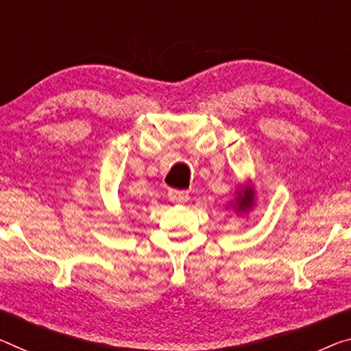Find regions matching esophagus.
<instances>
[{"mask_svg":"<svg viewBox=\"0 0 351 351\" xmlns=\"http://www.w3.org/2000/svg\"><path fill=\"white\" fill-rule=\"evenodd\" d=\"M169 199H171V202H174V204H185L188 199H190V194H188V191L171 190L169 191Z\"/></svg>","mask_w":351,"mask_h":351,"instance_id":"34e87169","label":"esophagus"}]
</instances>
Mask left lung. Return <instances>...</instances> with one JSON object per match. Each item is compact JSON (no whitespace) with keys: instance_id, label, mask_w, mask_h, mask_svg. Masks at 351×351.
Wrapping results in <instances>:
<instances>
[{"instance_id":"8db88e82","label":"left lung","mask_w":351,"mask_h":351,"mask_svg":"<svg viewBox=\"0 0 351 351\" xmlns=\"http://www.w3.org/2000/svg\"><path fill=\"white\" fill-rule=\"evenodd\" d=\"M237 206L240 210H245L251 206V191H245L240 194V197H237Z\"/></svg>"}]
</instances>
